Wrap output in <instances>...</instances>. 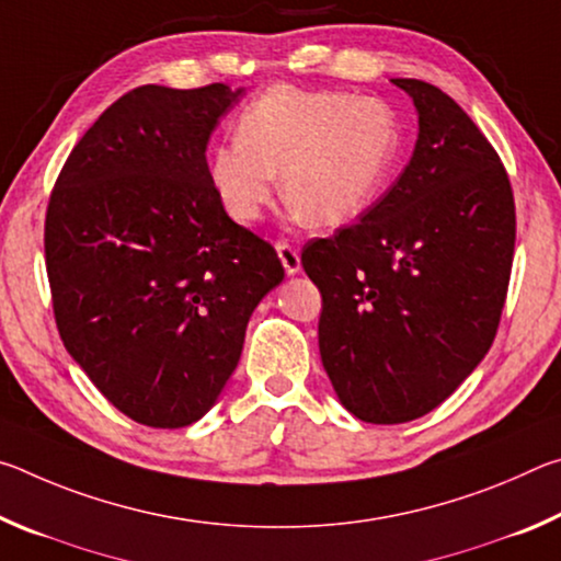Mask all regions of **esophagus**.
<instances>
[{
	"label": "esophagus",
	"instance_id": "34e87169",
	"mask_svg": "<svg viewBox=\"0 0 561 561\" xmlns=\"http://www.w3.org/2000/svg\"><path fill=\"white\" fill-rule=\"evenodd\" d=\"M277 254L284 264V270H287V274H297L301 270L299 250L291 242H277Z\"/></svg>",
	"mask_w": 561,
	"mask_h": 561
}]
</instances>
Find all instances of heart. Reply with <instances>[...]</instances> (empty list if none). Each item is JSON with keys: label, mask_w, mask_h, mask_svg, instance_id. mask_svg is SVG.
<instances>
[{"label": "heart", "mask_w": 561, "mask_h": 561, "mask_svg": "<svg viewBox=\"0 0 561 561\" xmlns=\"http://www.w3.org/2000/svg\"><path fill=\"white\" fill-rule=\"evenodd\" d=\"M401 148L393 108L374 96L279 83L240 116L237 138L210 156V183L227 215L257 222L282 197L299 220L336 227L381 193Z\"/></svg>", "instance_id": "1"}]
</instances>
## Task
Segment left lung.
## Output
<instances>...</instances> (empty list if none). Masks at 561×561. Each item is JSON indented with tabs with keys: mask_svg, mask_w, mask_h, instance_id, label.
I'll use <instances>...</instances> for the list:
<instances>
[{
	"mask_svg": "<svg viewBox=\"0 0 561 561\" xmlns=\"http://www.w3.org/2000/svg\"><path fill=\"white\" fill-rule=\"evenodd\" d=\"M413 99L411 163L354 225L307 242L319 351L348 413L408 423L438 408L492 346L515 254V197L495 148L433 83Z\"/></svg>",
	"mask_w": 561,
	"mask_h": 561,
	"instance_id": "obj_1",
	"label": "left lung"
}]
</instances>
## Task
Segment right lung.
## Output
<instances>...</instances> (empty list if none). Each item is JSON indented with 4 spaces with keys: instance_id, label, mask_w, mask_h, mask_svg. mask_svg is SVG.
I'll list each match as a JSON object with an SVG mask.
<instances>
[{
    "instance_id": "obj_1",
    "label": "right lung",
    "mask_w": 561,
    "mask_h": 561,
    "mask_svg": "<svg viewBox=\"0 0 561 561\" xmlns=\"http://www.w3.org/2000/svg\"><path fill=\"white\" fill-rule=\"evenodd\" d=\"M244 89L138 87L56 180L46 274L66 351L136 423L185 428L220 398L252 311L284 279L217 201L207 140Z\"/></svg>"
}]
</instances>
